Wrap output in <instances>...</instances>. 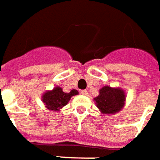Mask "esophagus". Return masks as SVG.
<instances>
[{
  "mask_svg": "<svg viewBox=\"0 0 160 160\" xmlns=\"http://www.w3.org/2000/svg\"><path fill=\"white\" fill-rule=\"evenodd\" d=\"M81 94H83V95H88V90H86V89H85V90H82Z\"/></svg>",
  "mask_w": 160,
  "mask_h": 160,
  "instance_id": "34e87169",
  "label": "esophagus"
}]
</instances>
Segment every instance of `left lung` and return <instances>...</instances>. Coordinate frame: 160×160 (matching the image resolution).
Listing matches in <instances>:
<instances>
[{"label":"left lung","mask_w":160,"mask_h":160,"mask_svg":"<svg viewBox=\"0 0 160 160\" xmlns=\"http://www.w3.org/2000/svg\"><path fill=\"white\" fill-rule=\"evenodd\" d=\"M125 93L119 88L104 86L100 89L99 95L94 99L101 113L116 114L124 106Z\"/></svg>","instance_id":"left-lung-1"}]
</instances>
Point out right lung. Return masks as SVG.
Here are the masks:
<instances>
[{
  "instance_id": "add662e5",
  "label": "right lung",
  "mask_w": 160,
  "mask_h": 160,
  "mask_svg": "<svg viewBox=\"0 0 160 160\" xmlns=\"http://www.w3.org/2000/svg\"><path fill=\"white\" fill-rule=\"evenodd\" d=\"M77 94H78V92L76 89H72L69 93H65L60 87H55L53 90L45 92L42 96V100L48 110L59 111L68 103L72 96Z\"/></svg>"
}]
</instances>
